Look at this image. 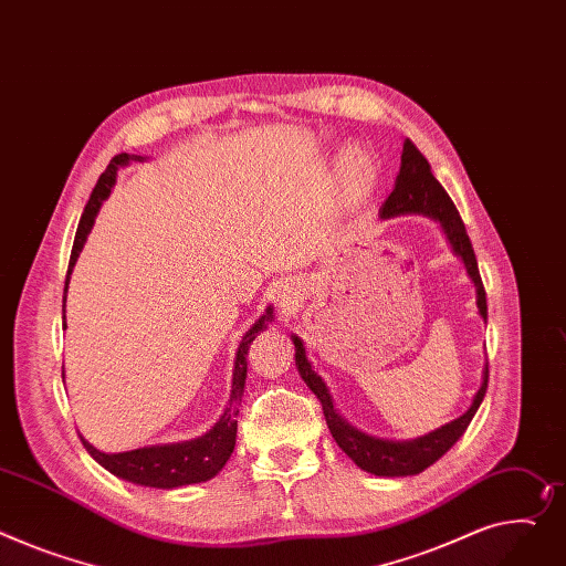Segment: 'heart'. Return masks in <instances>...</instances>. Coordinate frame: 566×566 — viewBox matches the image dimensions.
Wrapping results in <instances>:
<instances>
[{"label": "heart", "mask_w": 566, "mask_h": 566, "mask_svg": "<svg viewBox=\"0 0 566 566\" xmlns=\"http://www.w3.org/2000/svg\"><path fill=\"white\" fill-rule=\"evenodd\" d=\"M348 166L355 170L353 177H348L342 184V198L346 202H359L373 186V168L368 164L366 157H361L359 153H353L348 159Z\"/></svg>", "instance_id": "b5f03b06"}]
</instances>
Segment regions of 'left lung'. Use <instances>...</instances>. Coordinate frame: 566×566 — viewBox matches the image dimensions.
I'll return each mask as SVG.
<instances>
[{"label":"left lung","mask_w":566,"mask_h":566,"mask_svg":"<svg viewBox=\"0 0 566 566\" xmlns=\"http://www.w3.org/2000/svg\"><path fill=\"white\" fill-rule=\"evenodd\" d=\"M405 213H423L434 218L441 230L453 248V252L464 261L467 273L475 284V303L480 316L486 321V293L480 280L475 252L471 245V239L467 234L464 222L460 218V211L455 209L453 200L448 198L443 186L434 179L428 159L419 153V147L413 145L409 138L402 143V155H400V172L396 177V186L391 196L380 207V218H396ZM293 346H295V366L297 373L303 375L307 387L316 394V398L323 405V413L327 428L338 443V448L364 471L373 475H387V478H400V475H417L432 467L441 455H446L450 448L458 443V439L467 432L471 419L486 394V380H489V364H484L482 370V385L478 394L473 396L471 407L462 413L460 419L450 421L434 432L411 439V441H389L368 437L366 432H359L353 428L342 413L334 409L332 396L327 385L321 380V375L312 368V361L307 359L305 346L300 338L293 334Z\"/></svg>","instance_id":"left-lung-1"}]
</instances>
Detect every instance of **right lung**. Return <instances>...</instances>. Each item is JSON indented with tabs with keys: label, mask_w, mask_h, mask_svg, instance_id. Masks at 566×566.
Here are the masks:
<instances>
[{
	"label": "right lung",
	"mask_w": 566,
	"mask_h": 566,
	"mask_svg": "<svg viewBox=\"0 0 566 566\" xmlns=\"http://www.w3.org/2000/svg\"><path fill=\"white\" fill-rule=\"evenodd\" d=\"M129 161H143V157L136 155H116L106 166V170L99 175L91 200L82 213L77 237H74L72 254H70V266H67V277H65V293H67V282L70 273L77 263V256L93 230L95 216L102 207V202L108 198L113 184H116L118 168L127 166ZM63 318H65V295H63ZM273 321V307H266L263 316L245 332L241 338L237 359H234V370H232V391H230V402L220 413V419L213 423L209 432H205L198 439L191 441H179V443H161V446H145L136 450H127V453H102L95 446H91L84 437L82 443L91 453L95 462H99L106 471L113 475H118L123 480H129L134 484L143 486H157V489H175L184 484H196V482H207L211 480L224 464H228L234 443H237V417H239V405L241 396L245 389V378H248V350L250 344L256 338L259 332L269 327Z\"/></svg>",
	"instance_id": "1"
}]
</instances>
